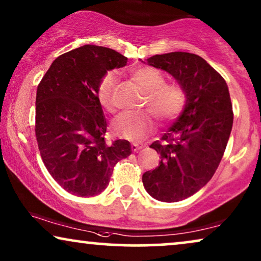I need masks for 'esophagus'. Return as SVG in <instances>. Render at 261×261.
Segmentation results:
<instances>
[{"label": "esophagus", "mask_w": 261, "mask_h": 261, "mask_svg": "<svg viewBox=\"0 0 261 261\" xmlns=\"http://www.w3.org/2000/svg\"><path fill=\"white\" fill-rule=\"evenodd\" d=\"M142 147H145V145L142 144V142H133V144H132V149H133L134 152H138L139 149H141Z\"/></svg>", "instance_id": "obj_1"}]
</instances>
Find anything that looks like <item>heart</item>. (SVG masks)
<instances>
[{"instance_id":"obj_1","label":"heart","mask_w":261,"mask_h":261,"mask_svg":"<svg viewBox=\"0 0 261 261\" xmlns=\"http://www.w3.org/2000/svg\"><path fill=\"white\" fill-rule=\"evenodd\" d=\"M133 78L147 91L146 103L164 121L176 119L187 102V94L179 84H166L165 76L151 66H142L133 71ZM117 73L107 72L97 87L98 103L106 112L113 113L116 108L115 85ZM155 126V115L146 109L135 113H123L113 122L114 133L128 140L144 139Z\"/></svg>"}]
</instances>
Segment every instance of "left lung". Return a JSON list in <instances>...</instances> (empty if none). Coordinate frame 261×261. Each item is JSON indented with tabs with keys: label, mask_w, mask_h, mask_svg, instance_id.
<instances>
[{
	"label": "left lung",
	"mask_w": 261,
	"mask_h": 261,
	"mask_svg": "<svg viewBox=\"0 0 261 261\" xmlns=\"http://www.w3.org/2000/svg\"><path fill=\"white\" fill-rule=\"evenodd\" d=\"M147 63L172 74L187 94L176 122L149 146L160 154L159 166L142 174L153 198L178 202L204 187L219 167L233 127L229 90L223 77L194 53L155 55Z\"/></svg>",
	"instance_id": "obj_1"
}]
</instances>
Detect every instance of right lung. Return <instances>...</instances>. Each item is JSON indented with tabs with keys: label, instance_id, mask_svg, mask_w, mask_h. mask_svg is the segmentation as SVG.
<instances>
[{
	"label": "right lung",
	"instance_id": "add662e5",
	"mask_svg": "<svg viewBox=\"0 0 261 261\" xmlns=\"http://www.w3.org/2000/svg\"><path fill=\"white\" fill-rule=\"evenodd\" d=\"M112 48L84 45L59 56L38 85L35 137L57 183L80 197L108 187L114 166L132 153L127 140H105L107 121L97 87L107 71L127 65Z\"/></svg>",
	"mask_w": 261,
	"mask_h": 261
}]
</instances>
